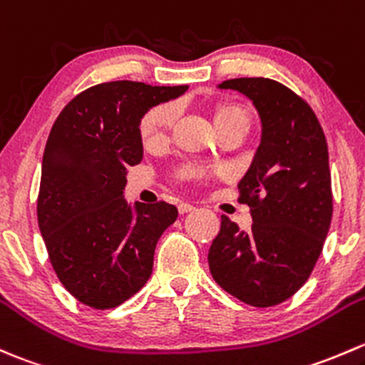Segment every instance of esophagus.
<instances>
[{"mask_svg":"<svg viewBox=\"0 0 365 365\" xmlns=\"http://www.w3.org/2000/svg\"><path fill=\"white\" fill-rule=\"evenodd\" d=\"M194 206L192 205H189V202H180L178 205V213L180 215H185V213H189V212H194Z\"/></svg>","mask_w":365,"mask_h":365,"instance_id":"obj_1","label":"esophagus"}]
</instances>
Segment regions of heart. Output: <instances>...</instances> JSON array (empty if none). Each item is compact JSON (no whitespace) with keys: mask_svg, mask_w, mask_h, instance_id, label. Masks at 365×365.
<instances>
[{"mask_svg":"<svg viewBox=\"0 0 365 365\" xmlns=\"http://www.w3.org/2000/svg\"><path fill=\"white\" fill-rule=\"evenodd\" d=\"M176 117H178L176 103H164V105L153 106L152 110H148L140 122V136L143 143L147 147L164 143L175 125ZM250 122V112L247 106L240 105V103H220L215 108V124H217L218 131L234 128V125H243L248 129ZM205 175V170L195 166H185L178 171V176L183 180H201Z\"/></svg>","mask_w":365,"mask_h":365,"instance_id":"b5f03b06","label":"heart"}]
</instances>
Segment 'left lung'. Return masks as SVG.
Instances as JSON below:
<instances>
[{"mask_svg":"<svg viewBox=\"0 0 365 365\" xmlns=\"http://www.w3.org/2000/svg\"><path fill=\"white\" fill-rule=\"evenodd\" d=\"M220 89L250 98L262 140L237 183L250 206L252 231L222 215L208 253L215 282L255 308L287 301L312 274L332 220L329 150L312 106L271 78H232Z\"/></svg>","mask_w":365,"mask_h":365,"instance_id":"obj_1","label":"left lung"}]
</instances>
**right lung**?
<instances>
[{"label": "right lung", "instance_id": "1", "mask_svg": "<svg viewBox=\"0 0 365 365\" xmlns=\"http://www.w3.org/2000/svg\"><path fill=\"white\" fill-rule=\"evenodd\" d=\"M189 87L117 80L89 87L53 122L41 163L38 225L64 289L82 304L110 309L152 274L160 234L178 217L173 205L122 197L128 168L143 157L140 120Z\"/></svg>", "mask_w": 365, "mask_h": 365}]
</instances>
